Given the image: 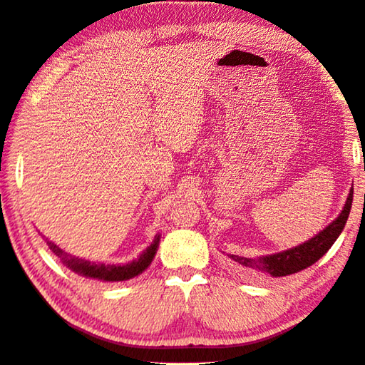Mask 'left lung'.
I'll return each mask as SVG.
<instances>
[{
  "instance_id": "8db88e82",
  "label": "left lung",
  "mask_w": 365,
  "mask_h": 365,
  "mask_svg": "<svg viewBox=\"0 0 365 365\" xmlns=\"http://www.w3.org/2000/svg\"><path fill=\"white\" fill-rule=\"evenodd\" d=\"M352 205V188L343 211L334 221L322 230L320 234L312 237L310 240L304 242L299 247L289 248L286 252L274 253V255H266L258 258L229 255L232 262V268L237 274L247 279H263V277H281L287 274H294L302 271L309 266L318 262L325 253L331 248L334 240L343 232L346 221L349 217Z\"/></svg>"
}]
</instances>
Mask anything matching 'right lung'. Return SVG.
<instances>
[{"mask_svg":"<svg viewBox=\"0 0 365 365\" xmlns=\"http://www.w3.org/2000/svg\"><path fill=\"white\" fill-rule=\"evenodd\" d=\"M47 245L58 258L63 259V263L68 264V268H71L73 271H76V273H79V274L94 277V279H102V281H126L138 274H141L143 271L146 269L149 264H151L155 252H158V247H159V235H155L153 244L149 245L140 257H138L136 259H133L131 263H126V264L91 263V262H88V259H79V258L68 255V253L63 252L60 247H56L53 242L47 240Z\"/></svg>","mask_w":365,"mask_h":365,"instance_id":"obj_1","label":"right lung"}]
</instances>
